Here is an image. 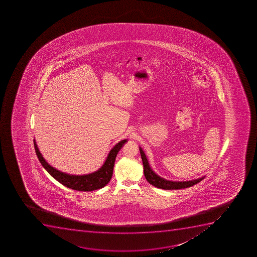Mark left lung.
I'll list each match as a JSON object with an SVG mask.
<instances>
[{"mask_svg": "<svg viewBox=\"0 0 257 257\" xmlns=\"http://www.w3.org/2000/svg\"><path fill=\"white\" fill-rule=\"evenodd\" d=\"M140 153L141 156H142V160H143V169H144V175H145L146 179L152 185L155 186L157 188H162V189H168V190L189 188V187L195 185V184L199 183L200 181L203 179V178H201L196 179V180L187 181V182H173V181L165 180V179H163V178H160L159 176L157 175L151 169L145 153H143V149L141 148Z\"/></svg>", "mask_w": 257, "mask_h": 257, "instance_id": "obj_1", "label": "left lung"}]
</instances>
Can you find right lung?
<instances>
[{
	"label": "right lung",
	"instance_id": "add662e5",
	"mask_svg": "<svg viewBox=\"0 0 257 257\" xmlns=\"http://www.w3.org/2000/svg\"><path fill=\"white\" fill-rule=\"evenodd\" d=\"M33 143H34V148H35L36 154L38 156V160L53 178H55L58 182L67 188H71L74 190L82 191V192H89V191L96 190L103 188L110 181L117 153L122 148V146L126 143V140H122L112 148L109 155L107 157L106 160L104 162V165L102 166L99 170L88 175L83 176L70 175L67 173H61L49 165L46 161L44 160L40 152L38 151L35 141H33Z\"/></svg>",
	"mask_w": 257,
	"mask_h": 257
}]
</instances>
